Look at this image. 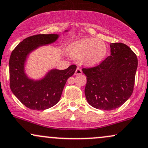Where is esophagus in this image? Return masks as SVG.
<instances>
[{
  "label": "esophagus",
  "instance_id": "obj_1",
  "mask_svg": "<svg viewBox=\"0 0 148 148\" xmlns=\"http://www.w3.org/2000/svg\"><path fill=\"white\" fill-rule=\"evenodd\" d=\"M81 74H82V71L80 69L77 68V69H76L75 73V75H81Z\"/></svg>",
  "mask_w": 148,
  "mask_h": 148
}]
</instances>
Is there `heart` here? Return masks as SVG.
Listing matches in <instances>:
<instances>
[{"label": "heart", "mask_w": 148, "mask_h": 148, "mask_svg": "<svg viewBox=\"0 0 148 148\" xmlns=\"http://www.w3.org/2000/svg\"><path fill=\"white\" fill-rule=\"evenodd\" d=\"M107 52V45L101 40L85 38L75 41L69 47V53L74 60L82 61L88 66L100 64Z\"/></svg>", "instance_id": "heart-1"}]
</instances>
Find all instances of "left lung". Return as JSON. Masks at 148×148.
Returning a JSON list of instances; mask_svg holds the SVG:
<instances>
[{
	"label": "left lung",
	"instance_id": "obj_1",
	"mask_svg": "<svg viewBox=\"0 0 148 148\" xmlns=\"http://www.w3.org/2000/svg\"><path fill=\"white\" fill-rule=\"evenodd\" d=\"M111 55L97 66L82 69L86 76L84 93L90 105L113 110L133 93L138 60L131 48L122 43L110 44Z\"/></svg>",
	"mask_w": 148,
	"mask_h": 148
}]
</instances>
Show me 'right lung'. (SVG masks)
<instances>
[{
  "label": "right lung",
  "mask_w": 148,
  "mask_h": 148,
  "mask_svg": "<svg viewBox=\"0 0 148 148\" xmlns=\"http://www.w3.org/2000/svg\"><path fill=\"white\" fill-rule=\"evenodd\" d=\"M58 37L56 34L29 36L12 52L9 61L10 88L27 108L44 110L56 105L60 101L67 79L75 72V65H71L65 70L52 69L42 79L36 80L29 78L25 73L26 59L29 53L40 46L55 42Z\"/></svg>",
  "instance_id": "right-lung-1"
}]
</instances>
